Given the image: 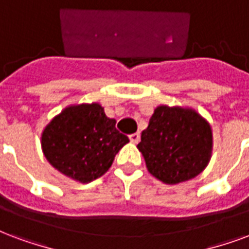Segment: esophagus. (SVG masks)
Returning a JSON list of instances; mask_svg holds the SVG:
<instances>
[{"instance_id":"obj_1","label":"esophagus","mask_w":249,"mask_h":249,"mask_svg":"<svg viewBox=\"0 0 249 249\" xmlns=\"http://www.w3.org/2000/svg\"><path fill=\"white\" fill-rule=\"evenodd\" d=\"M130 140H131L132 143H138L140 140V134L139 132H135V134H131L130 135Z\"/></svg>"}]
</instances>
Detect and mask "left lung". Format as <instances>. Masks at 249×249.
<instances>
[{
	"mask_svg": "<svg viewBox=\"0 0 249 249\" xmlns=\"http://www.w3.org/2000/svg\"><path fill=\"white\" fill-rule=\"evenodd\" d=\"M138 149L153 177L164 184H180L207 167L213 152V130L192 107L160 105L142 132Z\"/></svg>",
	"mask_w": 249,
	"mask_h": 249,
	"instance_id": "1",
	"label": "left lung"
}]
</instances>
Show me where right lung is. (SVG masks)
Masks as SVG:
<instances>
[{"instance_id": "add662e5", "label": "right lung", "mask_w": 249, "mask_h": 249, "mask_svg": "<svg viewBox=\"0 0 249 249\" xmlns=\"http://www.w3.org/2000/svg\"><path fill=\"white\" fill-rule=\"evenodd\" d=\"M115 123L97 102L69 105L44 127L42 151L60 173L81 184L91 182L109 171L115 155L130 142Z\"/></svg>"}]
</instances>
